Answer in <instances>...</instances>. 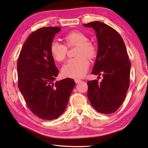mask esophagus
Segmentation results:
<instances>
[{
  "instance_id": "34e87169",
  "label": "esophagus",
  "mask_w": 148,
  "mask_h": 148,
  "mask_svg": "<svg viewBox=\"0 0 148 148\" xmlns=\"http://www.w3.org/2000/svg\"><path fill=\"white\" fill-rule=\"evenodd\" d=\"M75 82L76 83H81V79H75Z\"/></svg>"
}]
</instances>
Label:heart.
I'll list each match as a JSON object with an SVG mask.
<instances>
[{
	"label": "heart",
	"instance_id": "obj_1",
	"mask_svg": "<svg viewBox=\"0 0 148 148\" xmlns=\"http://www.w3.org/2000/svg\"><path fill=\"white\" fill-rule=\"evenodd\" d=\"M65 44L57 40L51 42L49 51L53 59L57 62L65 60L67 53V48L77 46L73 59H69L61 69L64 77L70 78H81L86 73L89 67L87 58L94 59L97 54V47L93 42L89 41L88 38L80 31H72L63 38Z\"/></svg>",
	"mask_w": 148,
	"mask_h": 148
}]
</instances>
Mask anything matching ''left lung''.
Returning <instances> with one entry per match:
<instances>
[{
    "label": "left lung",
    "instance_id": "8db88e82",
    "mask_svg": "<svg viewBox=\"0 0 148 148\" xmlns=\"http://www.w3.org/2000/svg\"><path fill=\"white\" fill-rule=\"evenodd\" d=\"M97 34V55L92 74L103 75L101 82L88 81L87 97L97 112L110 114L123 103L130 87L131 62L120 35L99 21L83 24Z\"/></svg>",
    "mask_w": 148,
    "mask_h": 148
}]
</instances>
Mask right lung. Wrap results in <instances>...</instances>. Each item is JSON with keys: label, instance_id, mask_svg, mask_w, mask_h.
Wrapping results in <instances>:
<instances>
[{"label": "right lung", "instance_id": "add662e5", "mask_svg": "<svg viewBox=\"0 0 148 148\" xmlns=\"http://www.w3.org/2000/svg\"><path fill=\"white\" fill-rule=\"evenodd\" d=\"M61 27H42L32 33L23 45L17 61L18 87L31 112L53 120L63 113L75 87L73 79L53 83L59 70L49 51Z\"/></svg>", "mask_w": 148, "mask_h": 148}]
</instances>
